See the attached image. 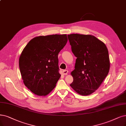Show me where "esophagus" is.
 Here are the masks:
<instances>
[{"label":"esophagus","mask_w":126,"mask_h":126,"mask_svg":"<svg viewBox=\"0 0 126 126\" xmlns=\"http://www.w3.org/2000/svg\"><path fill=\"white\" fill-rule=\"evenodd\" d=\"M63 73L64 75H66L67 73H68V71L67 70H63Z\"/></svg>","instance_id":"esophagus-1"}]
</instances>
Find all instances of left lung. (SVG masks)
<instances>
[{
    "label": "left lung",
    "mask_w": 126,
    "mask_h": 126,
    "mask_svg": "<svg viewBox=\"0 0 126 126\" xmlns=\"http://www.w3.org/2000/svg\"><path fill=\"white\" fill-rule=\"evenodd\" d=\"M67 36L72 52L77 58L70 86L78 94L90 95L108 75L110 63L108 48L92 35L73 34Z\"/></svg>",
    "instance_id": "obj_1"
}]
</instances>
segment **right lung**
I'll return each mask as SVG.
<instances>
[{
  "mask_svg": "<svg viewBox=\"0 0 126 126\" xmlns=\"http://www.w3.org/2000/svg\"><path fill=\"white\" fill-rule=\"evenodd\" d=\"M67 41L66 35L36 37L23 49L19 68L24 85L34 94L46 95L61 77L58 54Z\"/></svg>",
  "mask_w": 126,
  "mask_h": 126,
  "instance_id": "add662e5",
  "label": "right lung"
}]
</instances>
